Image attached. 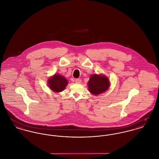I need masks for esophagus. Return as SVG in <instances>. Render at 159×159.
<instances>
[{
	"instance_id": "34e87169",
	"label": "esophagus",
	"mask_w": 159,
	"mask_h": 159,
	"mask_svg": "<svg viewBox=\"0 0 159 159\" xmlns=\"http://www.w3.org/2000/svg\"><path fill=\"white\" fill-rule=\"evenodd\" d=\"M75 83L77 84H80V83H81V80L80 79H76Z\"/></svg>"
}]
</instances>
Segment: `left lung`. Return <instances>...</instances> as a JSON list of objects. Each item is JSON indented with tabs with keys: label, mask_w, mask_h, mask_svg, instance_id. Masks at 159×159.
I'll return each instance as SVG.
<instances>
[{
	"label": "left lung",
	"mask_w": 159,
	"mask_h": 159,
	"mask_svg": "<svg viewBox=\"0 0 159 159\" xmlns=\"http://www.w3.org/2000/svg\"><path fill=\"white\" fill-rule=\"evenodd\" d=\"M88 86L90 93L97 95L108 89L109 81L106 76L95 74L90 77Z\"/></svg>",
	"instance_id": "left-lung-1"
}]
</instances>
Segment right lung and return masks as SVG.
<instances>
[{"label": "right lung", "instance_id": "1", "mask_svg": "<svg viewBox=\"0 0 159 159\" xmlns=\"http://www.w3.org/2000/svg\"><path fill=\"white\" fill-rule=\"evenodd\" d=\"M48 83L49 87L56 92H59L64 90L68 84L67 80L64 77L59 75H55L48 80Z\"/></svg>", "mask_w": 159, "mask_h": 159}]
</instances>
